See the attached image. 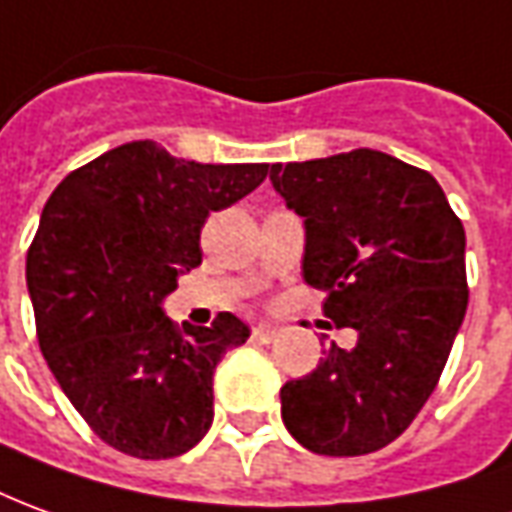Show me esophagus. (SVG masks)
Wrapping results in <instances>:
<instances>
[{"mask_svg":"<svg viewBox=\"0 0 512 512\" xmlns=\"http://www.w3.org/2000/svg\"><path fill=\"white\" fill-rule=\"evenodd\" d=\"M252 338H255L257 343H271L280 338V330H277L274 324H257L255 330H252Z\"/></svg>","mask_w":512,"mask_h":512,"instance_id":"1","label":"esophagus"}]
</instances>
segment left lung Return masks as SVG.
<instances>
[{
	"label": "left lung",
	"mask_w": 512,
	"mask_h": 512,
	"mask_svg": "<svg viewBox=\"0 0 512 512\" xmlns=\"http://www.w3.org/2000/svg\"><path fill=\"white\" fill-rule=\"evenodd\" d=\"M271 185L305 219L302 274L332 343L282 385V421L316 455L355 457L396 441L430 399L468 307L466 230L430 171L377 149L274 163Z\"/></svg>",
	"instance_id": "left-lung-1"
}]
</instances>
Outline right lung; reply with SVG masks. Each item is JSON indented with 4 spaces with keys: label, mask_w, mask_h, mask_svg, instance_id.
Returning a JSON list of instances; mask_svg holds the SVG:
<instances>
[{
    "label": "right lung",
    "mask_w": 512,
    "mask_h": 512,
    "mask_svg": "<svg viewBox=\"0 0 512 512\" xmlns=\"http://www.w3.org/2000/svg\"><path fill=\"white\" fill-rule=\"evenodd\" d=\"M268 163H194L132 141L71 171L27 252L35 330L88 427L141 460L185 455L213 424V371L249 327L219 313L177 327L163 299L202 263L210 213L266 180Z\"/></svg>",
    "instance_id": "add662e5"
}]
</instances>
